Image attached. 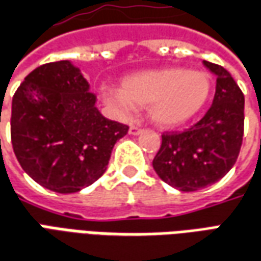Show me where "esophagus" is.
<instances>
[{
    "label": "esophagus",
    "instance_id": "1",
    "mask_svg": "<svg viewBox=\"0 0 261 261\" xmlns=\"http://www.w3.org/2000/svg\"><path fill=\"white\" fill-rule=\"evenodd\" d=\"M141 133H143V128H140V127H137V125H131L130 127L131 136H138V134H141Z\"/></svg>",
    "mask_w": 261,
    "mask_h": 261
}]
</instances>
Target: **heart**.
Listing matches in <instances>:
<instances>
[{"mask_svg":"<svg viewBox=\"0 0 261 261\" xmlns=\"http://www.w3.org/2000/svg\"><path fill=\"white\" fill-rule=\"evenodd\" d=\"M212 90L211 76L203 70L161 67L130 74L121 90L103 89L106 101L124 114L134 107H148L149 118L162 127H176L194 118L206 105Z\"/></svg>","mask_w":261,"mask_h":261,"instance_id":"1","label":"heart"}]
</instances>
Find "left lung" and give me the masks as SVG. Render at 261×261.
<instances>
[{"instance_id":"obj_1","label":"left lung","mask_w":261,"mask_h":261,"mask_svg":"<svg viewBox=\"0 0 261 261\" xmlns=\"http://www.w3.org/2000/svg\"><path fill=\"white\" fill-rule=\"evenodd\" d=\"M216 76V93L207 113L182 133L162 134L152 167L162 181L194 192L223 178L238 160L245 125V96L225 67L203 61Z\"/></svg>"}]
</instances>
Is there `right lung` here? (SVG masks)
I'll return each instance as SVG.
<instances>
[{
	"label": "right lung",
	"instance_id": "right-lung-1",
	"mask_svg": "<svg viewBox=\"0 0 261 261\" xmlns=\"http://www.w3.org/2000/svg\"><path fill=\"white\" fill-rule=\"evenodd\" d=\"M127 131L99 112L89 82L70 61L36 67L12 97L16 160L34 181L58 194L97 181Z\"/></svg>",
	"mask_w": 261,
	"mask_h": 261
}]
</instances>
